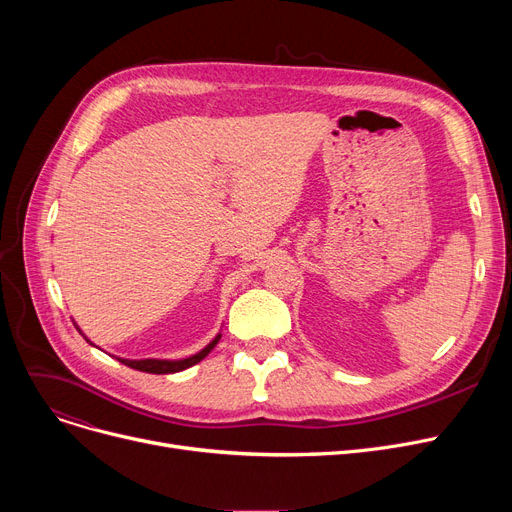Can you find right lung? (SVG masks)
Here are the masks:
<instances>
[{"label":"right lung","instance_id":"right-lung-1","mask_svg":"<svg viewBox=\"0 0 512 512\" xmlns=\"http://www.w3.org/2000/svg\"><path fill=\"white\" fill-rule=\"evenodd\" d=\"M222 338V334H218L215 336L203 351H199L197 355H193V357H186V359H178V361H168V359H134V361H130V359H118L120 363H124V365H128V367H132V369H139V371H145V373H157V375H164V373H176V371H182V369H186V367H193L195 363H199V361H203L209 353H211V348L218 344V340Z\"/></svg>","mask_w":512,"mask_h":512}]
</instances>
